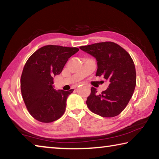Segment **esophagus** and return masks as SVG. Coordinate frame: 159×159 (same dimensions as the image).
<instances>
[{
  "label": "esophagus",
  "mask_w": 159,
  "mask_h": 159,
  "mask_svg": "<svg viewBox=\"0 0 159 159\" xmlns=\"http://www.w3.org/2000/svg\"><path fill=\"white\" fill-rule=\"evenodd\" d=\"M80 84H81V83H80ZM76 86H78V85H76Z\"/></svg>",
  "instance_id": "obj_1"
}]
</instances>
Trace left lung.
Wrapping results in <instances>:
<instances>
[{
  "mask_svg": "<svg viewBox=\"0 0 159 159\" xmlns=\"http://www.w3.org/2000/svg\"><path fill=\"white\" fill-rule=\"evenodd\" d=\"M80 48L96 58V76H103L109 82L107 89L100 94L91 88L86 101L88 109L102 117L118 116L127 106L135 88L136 71L133 59L114 42L98 43Z\"/></svg>",
  "mask_w": 159,
  "mask_h": 159,
  "instance_id": "1",
  "label": "left lung"
}]
</instances>
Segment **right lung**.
<instances>
[{"instance_id": "1", "label": "right lung", "mask_w": 159, "mask_h": 159, "mask_svg": "<svg viewBox=\"0 0 159 159\" xmlns=\"http://www.w3.org/2000/svg\"><path fill=\"white\" fill-rule=\"evenodd\" d=\"M79 50L48 45L37 50L26 61L21 76V92L26 109L36 120L51 123L64 114L66 99L74 90H54L53 76L61 73L69 58Z\"/></svg>"}]
</instances>
